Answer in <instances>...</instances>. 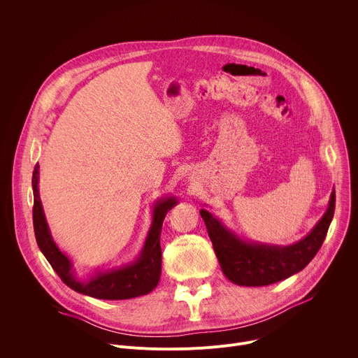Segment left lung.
<instances>
[{
    "instance_id": "obj_1",
    "label": "left lung",
    "mask_w": 358,
    "mask_h": 358,
    "mask_svg": "<svg viewBox=\"0 0 358 358\" xmlns=\"http://www.w3.org/2000/svg\"><path fill=\"white\" fill-rule=\"evenodd\" d=\"M336 191L329 207L315 228L292 245H269L239 238L220 218L207 210L199 214L206 222L210 239L224 275L239 286H268L300 272L319 252L334 215Z\"/></svg>"
}]
</instances>
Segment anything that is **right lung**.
Here are the masks:
<instances>
[{
    "label": "right lung",
    "instance_id": "add662e5",
    "mask_svg": "<svg viewBox=\"0 0 358 358\" xmlns=\"http://www.w3.org/2000/svg\"><path fill=\"white\" fill-rule=\"evenodd\" d=\"M39 166L34 167V231L36 243L46 261L54 268L62 282L72 290L103 300H124L150 293L159 285L162 275V246L160 235L167 213L178 203L176 196H164L152 207V221L147 232L141 252L130 264L108 271H96L94 275L82 280L76 278L72 261L58 248L50 235L42 202L39 198Z\"/></svg>",
    "mask_w": 358,
    "mask_h": 358
}]
</instances>
